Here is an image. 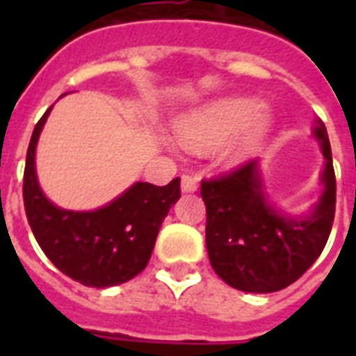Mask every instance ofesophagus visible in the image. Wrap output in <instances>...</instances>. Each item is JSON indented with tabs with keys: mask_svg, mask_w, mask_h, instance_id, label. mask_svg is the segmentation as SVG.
Wrapping results in <instances>:
<instances>
[{
	"mask_svg": "<svg viewBox=\"0 0 356 356\" xmlns=\"http://www.w3.org/2000/svg\"><path fill=\"white\" fill-rule=\"evenodd\" d=\"M198 188V179L193 175H183L181 177V191L183 193H194Z\"/></svg>",
	"mask_w": 356,
	"mask_h": 356,
	"instance_id": "esophagus-1",
	"label": "esophagus"
}]
</instances>
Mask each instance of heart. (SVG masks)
<instances>
[{"label":"heart","mask_w":356,"mask_h":356,"mask_svg":"<svg viewBox=\"0 0 356 356\" xmlns=\"http://www.w3.org/2000/svg\"><path fill=\"white\" fill-rule=\"evenodd\" d=\"M270 129V116L261 104L248 97H225L188 112L175 125L179 143L202 152L223 145L227 162H240L259 147Z\"/></svg>","instance_id":"obj_1"}]
</instances>
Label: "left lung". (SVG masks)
Segmentation results:
<instances>
[{
  "instance_id": "1",
  "label": "left lung",
  "mask_w": 356,
  "mask_h": 356,
  "mask_svg": "<svg viewBox=\"0 0 356 356\" xmlns=\"http://www.w3.org/2000/svg\"><path fill=\"white\" fill-rule=\"evenodd\" d=\"M313 133L326 163L321 179L324 188L309 217L282 216L268 204L257 160L202 181L209 263L232 288L252 293L282 290L326 246L336 213V173L324 124L316 122Z\"/></svg>"
}]
</instances>
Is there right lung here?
<instances>
[{
  "label": "right lung",
  "instance_id": "right-lung-1",
  "mask_svg": "<svg viewBox=\"0 0 356 356\" xmlns=\"http://www.w3.org/2000/svg\"><path fill=\"white\" fill-rule=\"evenodd\" d=\"M49 110L35 124L26 152L22 196L30 229L51 263L76 282L91 288L127 282L148 265L162 221L181 196V179L165 186L135 183L93 211L57 208L35 175V145Z\"/></svg>",
  "mask_w": 356,
  "mask_h": 356
}]
</instances>
